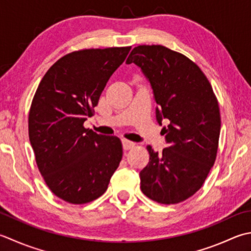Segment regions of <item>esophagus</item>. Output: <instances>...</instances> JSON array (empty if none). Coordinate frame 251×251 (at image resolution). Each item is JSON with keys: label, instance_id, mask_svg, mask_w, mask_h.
<instances>
[{"label": "esophagus", "instance_id": "esophagus-1", "mask_svg": "<svg viewBox=\"0 0 251 251\" xmlns=\"http://www.w3.org/2000/svg\"><path fill=\"white\" fill-rule=\"evenodd\" d=\"M122 144H123V149H124V150H129V149L134 148V147H135V142L129 141L127 139H123Z\"/></svg>", "mask_w": 251, "mask_h": 251}]
</instances>
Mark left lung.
<instances>
[{
  "label": "left lung",
  "mask_w": 251,
  "mask_h": 251,
  "mask_svg": "<svg viewBox=\"0 0 251 251\" xmlns=\"http://www.w3.org/2000/svg\"><path fill=\"white\" fill-rule=\"evenodd\" d=\"M126 63L136 64L150 81L159 124L170 121L162 129L168 148L159 153L147 147L150 159L139 173L141 191L159 203L181 202L201 188L217 158L218 99L197 64L166 47H136Z\"/></svg>",
  "instance_id": "obj_1"
}]
</instances>
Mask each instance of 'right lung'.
Wrapping results in <instances>:
<instances>
[{
  "label": "right lung",
  "mask_w": 251,
  "mask_h": 251,
  "mask_svg": "<svg viewBox=\"0 0 251 251\" xmlns=\"http://www.w3.org/2000/svg\"><path fill=\"white\" fill-rule=\"evenodd\" d=\"M130 47L85 49L61 57L43 76L29 111V140L52 193L74 204L105 193L123 156L120 138L83 127Z\"/></svg>",
  "instance_id": "right-lung-1"
}]
</instances>
